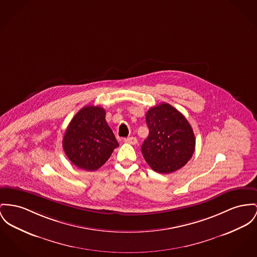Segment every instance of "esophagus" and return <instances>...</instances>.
Masks as SVG:
<instances>
[{
    "label": "esophagus",
    "instance_id": "34e87169",
    "mask_svg": "<svg viewBox=\"0 0 257 257\" xmlns=\"http://www.w3.org/2000/svg\"><path fill=\"white\" fill-rule=\"evenodd\" d=\"M124 142L128 143V144H132V145H136V144H137V139L134 137H127V138H124Z\"/></svg>",
    "mask_w": 257,
    "mask_h": 257
}]
</instances>
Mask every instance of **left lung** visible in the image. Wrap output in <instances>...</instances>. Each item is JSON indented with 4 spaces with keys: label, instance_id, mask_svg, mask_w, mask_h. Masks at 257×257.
I'll use <instances>...</instances> for the list:
<instances>
[{
    "label": "left lung",
    "instance_id": "obj_1",
    "mask_svg": "<svg viewBox=\"0 0 257 257\" xmlns=\"http://www.w3.org/2000/svg\"><path fill=\"white\" fill-rule=\"evenodd\" d=\"M149 136L141 152L153 171L171 173L187 164L195 151L196 139L186 118L168 103L146 113Z\"/></svg>",
    "mask_w": 257,
    "mask_h": 257
}]
</instances>
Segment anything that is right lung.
<instances>
[{
    "label": "right lung",
    "mask_w": 257,
    "mask_h": 257,
    "mask_svg": "<svg viewBox=\"0 0 257 257\" xmlns=\"http://www.w3.org/2000/svg\"><path fill=\"white\" fill-rule=\"evenodd\" d=\"M105 115L99 106H86L75 115L65 132L64 152L82 170H98L119 146Z\"/></svg>",
    "instance_id": "1"
}]
</instances>
